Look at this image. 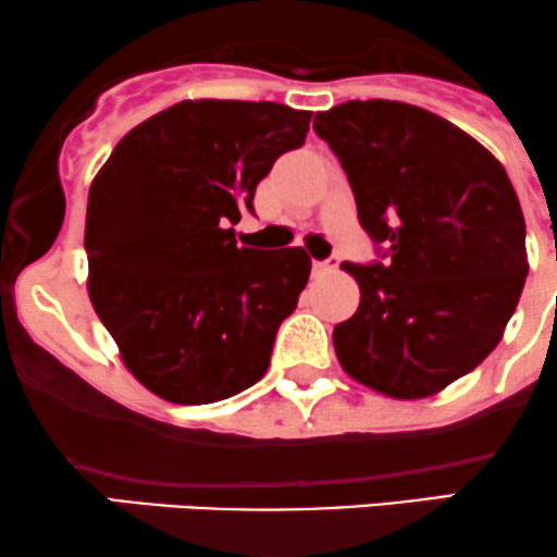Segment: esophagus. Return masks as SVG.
Returning a JSON list of instances; mask_svg holds the SVG:
<instances>
[{
	"label": "esophagus",
	"instance_id": "obj_1",
	"mask_svg": "<svg viewBox=\"0 0 557 557\" xmlns=\"http://www.w3.org/2000/svg\"><path fill=\"white\" fill-rule=\"evenodd\" d=\"M336 268H339V258H334V260H315V262H312V271H315V273L336 271Z\"/></svg>",
	"mask_w": 557,
	"mask_h": 557
}]
</instances>
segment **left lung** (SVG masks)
<instances>
[{
	"label": "left lung",
	"instance_id": "8db88e82",
	"mask_svg": "<svg viewBox=\"0 0 557 557\" xmlns=\"http://www.w3.org/2000/svg\"><path fill=\"white\" fill-rule=\"evenodd\" d=\"M312 128L345 168L360 226L386 262L342 268L360 305L334 349L360 384L421 399L479 366L513 315L529 273L527 223L486 147L434 112L352 99Z\"/></svg>",
	"mask_w": 557,
	"mask_h": 557
}]
</instances>
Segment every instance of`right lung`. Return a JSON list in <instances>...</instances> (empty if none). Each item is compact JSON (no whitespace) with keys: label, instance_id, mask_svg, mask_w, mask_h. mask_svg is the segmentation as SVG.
<instances>
[{"label":"right lung","instance_id":"add662e5","mask_svg":"<svg viewBox=\"0 0 557 557\" xmlns=\"http://www.w3.org/2000/svg\"><path fill=\"white\" fill-rule=\"evenodd\" d=\"M312 112L186 99L131 128L91 181L89 297L121 358L176 405L239 395L265 376L276 331L310 276L302 247H239L231 226Z\"/></svg>","mask_w":557,"mask_h":557}]
</instances>
